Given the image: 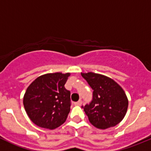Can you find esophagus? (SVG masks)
<instances>
[{
    "label": "esophagus",
    "instance_id": "obj_1",
    "mask_svg": "<svg viewBox=\"0 0 151 151\" xmlns=\"http://www.w3.org/2000/svg\"><path fill=\"white\" fill-rule=\"evenodd\" d=\"M82 100H79V101H77V102H75L74 104L76 105V106H81V105H82Z\"/></svg>",
    "mask_w": 151,
    "mask_h": 151
}]
</instances>
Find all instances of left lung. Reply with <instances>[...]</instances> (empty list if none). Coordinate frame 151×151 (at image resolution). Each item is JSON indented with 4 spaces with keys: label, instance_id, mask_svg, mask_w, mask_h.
Segmentation results:
<instances>
[{
    "label": "left lung",
    "instance_id": "obj_1",
    "mask_svg": "<svg viewBox=\"0 0 151 151\" xmlns=\"http://www.w3.org/2000/svg\"><path fill=\"white\" fill-rule=\"evenodd\" d=\"M93 89L89 104L82 106L91 123L100 129L113 127L123 119L129 101L123 89L112 78L94 73H82Z\"/></svg>",
    "mask_w": 151,
    "mask_h": 151
}]
</instances>
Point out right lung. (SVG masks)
<instances>
[{
  "mask_svg": "<svg viewBox=\"0 0 151 151\" xmlns=\"http://www.w3.org/2000/svg\"><path fill=\"white\" fill-rule=\"evenodd\" d=\"M69 73H48L28 87L23 105L29 119L39 127L54 129L66 122L70 111V91L64 87Z\"/></svg>",
  "mask_w": 151,
  "mask_h": 151,
  "instance_id": "right-lung-1",
  "label": "right lung"
}]
</instances>
